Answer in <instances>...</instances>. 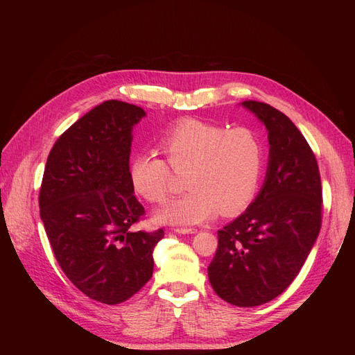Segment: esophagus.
Masks as SVG:
<instances>
[{
  "label": "esophagus",
  "instance_id": "obj_1",
  "mask_svg": "<svg viewBox=\"0 0 355 355\" xmlns=\"http://www.w3.org/2000/svg\"><path fill=\"white\" fill-rule=\"evenodd\" d=\"M173 231L176 234H196L197 232V230H194V228H176Z\"/></svg>",
  "mask_w": 355,
  "mask_h": 355
}]
</instances>
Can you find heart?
Masks as SVG:
<instances>
[{
	"instance_id": "1",
	"label": "heart",
	"mask_w": 355,
	"mask_h": 355,
	"mask_svg": "<svg viewBox=\"0 0 355 355\" xmlns=\"http://www.w3.org/2000/svg\"><path fill=\"white\" fill-rule=\"evenodd\" d=\"M158 148L171 170L184 173V196L155 213V220L170 225H197L237 213L259 187L263 148L250 128H228L200 120H184L161 135ZM130 182L139 196L163 202L171 191L166 161L142 153L132 158Z\"/></svg>"
}]
</instances>
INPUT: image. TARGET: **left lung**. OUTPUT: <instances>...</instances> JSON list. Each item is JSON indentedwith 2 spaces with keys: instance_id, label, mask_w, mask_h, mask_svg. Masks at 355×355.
<instances>
[{
  "instance_id": "left-lung-1",
  "label": "left lung",
  "mask_w": 355,
  "mask_h": 355,
  "mask_svg": "<svg viewBox=\"0 0 355 355\" xmlns=\"http://www.w3.org/2000/svg\"><path fill=\"white\" fill-rule=\"evenodd\" d=\"M268 132L270 157L259 194L218 231L207 268L214 292L235 306L270 302L292 284L321 227V180L314 153L288 116L271 105L240 103Z\"/></svg>"
}]
</instances>
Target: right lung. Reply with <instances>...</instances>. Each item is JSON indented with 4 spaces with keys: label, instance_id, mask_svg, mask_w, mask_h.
I'll return each mask as SVG.
<instances>
[{
    "label": "right lung",
    "instance_id": "add662e5",
    "mask_svg": "<svg viewBox=\"0 0 355 355\" xmlns=\"http://www.w3.org/2000/svg\"><path fill=\"white\" fill-rule=\"evenodd\" d=\"M136 105L106 101L53 145L40 189V216L62 271L84 295L121 304L153 277L164 231L133 232L144 216L128 175Z\"/></svg>",
    "mask_w": 355,
    "mask_h": 355
}]
</instances>
